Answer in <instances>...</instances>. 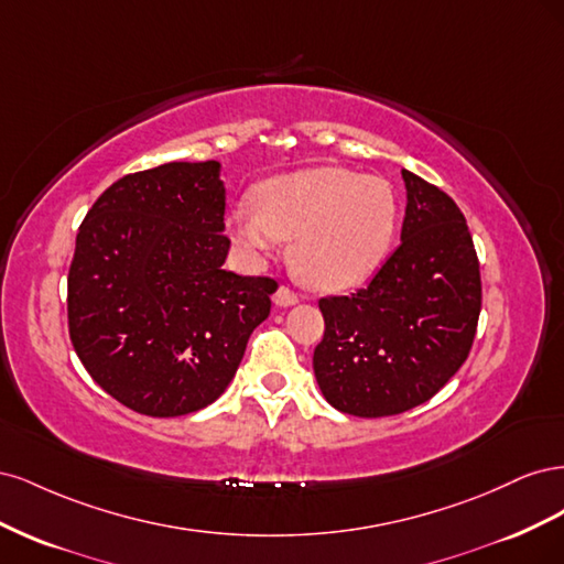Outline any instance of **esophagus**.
I'll return each mask as SVG.
<instances>
[{
    "label": "esophagus",
    "mask_w": 564,
    "mask_h": 564,
    "mask_svg": "<svg viewBox=\"0 0 564 564\" xmlns=\"http://www.w3.org/2000/svg\"><path fill=\"white\" fill-rule=\"evenodd\" d=\"M275 303L280 305V308H289V305H296L299 303V294L294 292L292 286H280L275 292Z\"/></svg>",
    "instance_id": "esophagus-1"
}]
</instances>
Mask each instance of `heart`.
Here are the masks:
<instances>
[{
  "label": "heart",
  "instance_id": "heart-1",
  "mask_svg": "<svg viewBox=\"0 0 564 564\" xmlns=\"http://www.w3.org/2000/svg\"><path fill=\"white\" fill-rule=\"evenodd\" d=\"M228 228L251 259L294 240V263L311 284L340 292L369 280L398 230V197L379 176L340 166H311L263 181L232 209Z\"/></svg>",
  "mask_w": 564,
  "mask_h": 564
}]
</instances>
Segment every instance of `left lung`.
Here are the masks:
<instances>
[{"instance_id": "1", "label": "left lung", "mask_w": 564, "mask_h": 564, "mask_svg": "<svg viewBox=\"0 0 564 564\" xmlns=\"http://www.w3.org/2000/svg\"><path fill=\"white\" fill-rule=\"evenodd\" d=\"M400 247L365 289L319 299L315 379L344 414L379 419L429 402L470 352L482 305L466 218L440 187L402 169Z\"/></svg>"}]
</instances>
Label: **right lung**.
<instances>
[{
	"mask_svg": "<svg viewBox=\"0 0 564 564\" xmlns=\"http://www.w3.org/2000/svg\"><path fill=\"white\" fill-rule=\"evenodd\" d=\"M220 164L169 162L112 183L84 216L67 327L84 369L145 416L220 398L278 282L226 270Z\"/></svg>",
	"mask_w": 564,
	"mask_h": 564,
	"instance_id": "1",
	"label": "right lung"
}]
</instances>
